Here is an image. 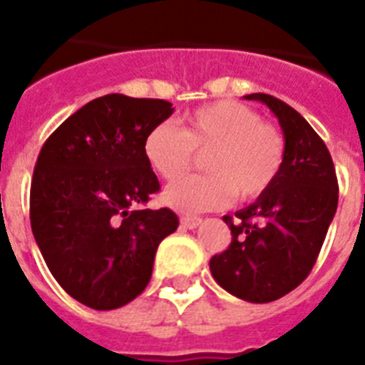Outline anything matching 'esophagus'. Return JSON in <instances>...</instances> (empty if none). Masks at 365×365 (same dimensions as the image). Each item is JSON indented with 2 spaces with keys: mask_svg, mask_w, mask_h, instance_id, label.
Instances as JSON below:
<instances>
[{
  "mask_svg": "<svg viewBox=\"0 0 365 365\" xmlns=\"http://www.w3.org/2000/svg\"><path fill=\"white\" fill-rule=\"evenodd\" d=\"M180 223H182V227L185 229H197L202 223V220L200 217H193V216H183L182 220H180Z\"/></svg>",
  "mask_w": 365,
  "mask_h": 365,
  "instance_id": "1",
  "label": "esophagus"
}]
</instances>
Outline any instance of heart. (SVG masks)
Here are the masks:
<instances>
[{
  "mask_svg": "<svg viewBox=\"0 0 365 365\" xmlns=\"http://www.w3.org/2000/svg\"><path fill=\"white\" fill-rule=\"evenodd\" d=\"M197 153L208 176L182 178L163 191V202L178 212L195 214L223 208L235 193L242 200L261 197L282 172L286 140L254 108L222 100L185 117V126L165 121L143 140V157L163 180H176L193 166Z\"/></svg>",
  "mask_w": 365,
  "mask_h": 365,
  "instance_id": "1",
  "label": "heart"
}]
</instances>
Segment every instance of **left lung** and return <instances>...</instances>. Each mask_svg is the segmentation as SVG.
Wrapping results in <instances>:
<instances>
[{"label":"left lung","instance_id":"obj_1","mask_svg":"<svg viewBox=\"0 0 365 365\" xmlns=\"http://www.w3.org/2000/svg\"><path fill=\"white\" fill-rule=\"evenodd\" d=\"M274 113L286 140V159L272 187L235 216H223L231 244L210 259L212 277L250 303L280 299L317 263L337 210L339 185L326 143L303 117L271 94L244 96Z\"/></svg>","mask_w":365,"mask_h":365}]
</instances>
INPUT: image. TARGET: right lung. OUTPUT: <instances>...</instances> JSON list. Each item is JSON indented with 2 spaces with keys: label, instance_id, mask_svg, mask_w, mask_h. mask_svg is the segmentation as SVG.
<instances>
[{
  "label": "right lung",
  "instance_id": "obj_1",
  "mask_svg": "<svg viewBox=\"0 0 365 365\" xmlns=\"http://www.w3.org/2000/svg\"><path fill=\"white\" fill-rule=\"evenodd\" d=\"M172 113L166 100L106 94L68 117L39 151L31 231L56 282L91 309L136 299L160 240L178 229L168 208H134L160 187L143 140Z\"/></svg>",
  "mask_w": 365,
  "mask_h": 365
}]
</instances>
